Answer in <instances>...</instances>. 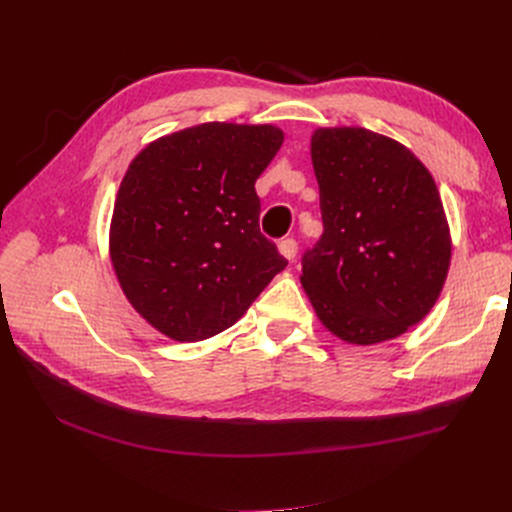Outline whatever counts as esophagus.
<instances>
[{
  "label": "esophagus",
  "mask_w": 512,
  "mask_h": 512,
  "mask_svg": "<svg viewBox=\"0 0 512 512\" xmlns=\"http://www.w3.org/2000/svg\"><path fill=\"white\" fill-rule=\"evenodd\" d=\"M277 250H280V254L284 258L292 260L294 256H297V252H299V245H297V241H294V239H282L280 245H277Z\"/></svg>",
  "instance_id": "34e87169"
}]
</instances>
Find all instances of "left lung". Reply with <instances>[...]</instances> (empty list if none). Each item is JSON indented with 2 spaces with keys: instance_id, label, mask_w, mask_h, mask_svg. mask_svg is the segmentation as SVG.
I'll return each instance as SVG.
<instances>
[{
  "instance_id": "obj_1",
  "label": "left lung",
  "mask_w": 512,
  "mask_h": 512,
  "mask_svg": "<svg viewBox=\"0 0 512 512\" xmlns=\"http://www.w3.org/2000/svg\"><path fill=\"white\" fill-rule=\"evenodd\" d=\"M312 164L324 232L303 254L301 284L320 322L359 346L406 333L451 265L436 181L410 149L365 128H318Z\"/></svg>"
}]
</instances>
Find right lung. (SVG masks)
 I'll return each mask as SVG.
<instances>
[{"label": "right lung", "mask_w": 512, "mask_h": 512, "mask_svg": "<svg viewBox=\"0 0 512 512\" xmlns=\"http://www.w3.org/2000/svg\"><path fill=\"white\" fill-rule=\"evenodd\" d=\"M275 126L200 123L149 143L123 177L111 260L132 307L177 342L232 327L288 260L260 232L254 183Z\"/></svg>", "instance_id": "1"}]
</instances>
